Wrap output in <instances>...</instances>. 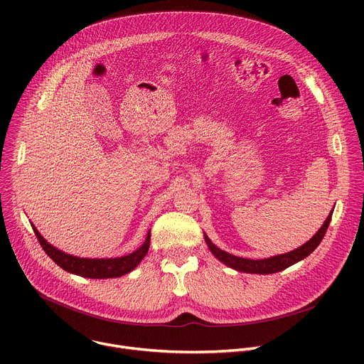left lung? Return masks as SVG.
I'll list each match as a JSON object with an SVG mask.
<instances>
[{
    "label": "left lung",
    "mask_w": 364,
    "mask_h": 364,
    "mask_svg": "<svg viewBox=\"0 0 364 364\" xmlns=\"http://www.w3.org/2000/svg\"><path fill=\"white\" fill-rule=\"evenodd\" d=\"M331 216H333V210L330 212L328 218L326 219L324 225L318 229V232L311 237L308 242H305L302 246L288 252V253H282V255H275L271 257H265V259H247V257H240V256H235L229 252L222 250L220 247H218L216 245H213V242L207 237V235L204 233V240L205 245L209 246L210 252L215 255V257H218L220 262H223L225 265H228L232 269H236L237 272H246V274H259V275H269V274H277L281 272L284 269H287L288 267L302 261L309 253H313L314 249L321 243L328 225L331 222Z\"/></svg>",
    "instance_id": "obj_1"
}]
</instances>
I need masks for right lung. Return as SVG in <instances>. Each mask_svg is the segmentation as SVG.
Segmentation results:
<instances>
[{
  "label": "right lung",
  "mask_w": 364,
  "mask_h": 364,
  "mask_svg": "<svg viewBox=\"0 0 364 364\" xmlns=\"http://www.w3.org/2000/svg\"><path fill=\"white\" fill-rule=\"evenodd\" d=\"M34 235L37 236L41 247L53 261L66 272L83 277V278H93V279H108V278H119L122 275L129 274L134 271L142 259L145 257L149 249V237L151 230H148L145 242L132 253L119 257H79L69 255L51 243H48L37 230V228L31 223Z\"/></svg>",
  "instance_id": "right-lung-1"
}]
</instances>
